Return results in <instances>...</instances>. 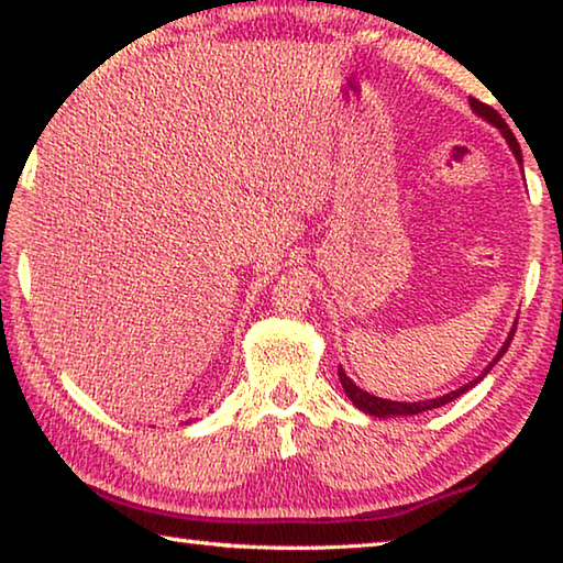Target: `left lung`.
<instances>
[{
	"mask_svg": "<svg viewBox=\"0 0 563 563\" xmlns=\"http://www.w3.org/2000/svg\"><path fill=\"white\" fill-rule=\"evenodd\" d=\"M468 104H472V109L474 112L478 114V117H484L486 122L489 124H494L496 129H499V132L504 134V140L509 142V146H511V152L516 154V159L521 162V146H519V142H516V136H514V132L509 129V124L504 122V117L496 112L494 107H489V104H484V101H478V99H468ZM514 331H516V327L511 329V334H509V339H506L504 342V346H501V352L496 354V358L494 362L484 368V374L478 376V379H474V382H468V384H464L462 389H456V391H451V394H444V396H437V399H429V401H391V399H379V396H374V394H368V391H364V389H358V386L349 379V376L344 374V368L339 366V382H342V386H344V391H346V396L349 399L354 401V407L356 409H362L364 413H372V417H379V419H384V417H411V413H421V411H429V409H439V407H444V404H449V401H454L456 396H462L464 391H468L472 389V386H476L478 382L484 379L486 374L492 372V366L499 362V358L506 354V349H509V344H511V339H514Z\"/></svg>",
	"mask_w": 563,
	"mask_h": 563,
	"instance_id": "8db88e82",
	"label": "left lung"
}]
</instances>
